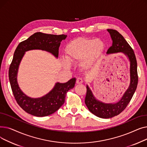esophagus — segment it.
I'll use <instances>...</instances> for the list:
<instances>
[{"instance_id":"1","label":"esophagus","mask_w":147,"mask_h":147,"mask_svg":"<svg viewBox=\"0 0 147 147\" xmlns=\"http://www.w3.org/2000/svg\"><path fill=\"white\" fill-rule=\"evenodd\" d=\"M83 80H82V79H81V78H78L77 79V80H76V83L77 84H81V83H83Z\"/></svg>"}]
</instances>
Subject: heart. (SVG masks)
I'll use <instances>...</instances> for the list:
<instances>
[{
	"instance_id": "1",
	"label": "heart",
	"mask_w": 147,
	"mask_h": 147,
	"mask_svg": "<svg viewBox=\"0 0 147 147\" xmlns=\"http://www.w3.org/2000/svg\"><path fill=\"white\" fill-rule=\"evenodd\" d=\"M104 49V43L99 39L79 38L69 42L65 48L66 57L70 61L82 59V65L88 68L100 56Z\"/></svg>"
}]
</instances>
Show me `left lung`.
I'll use <instances>...</instances> for the list:
<instances>
[{
    "mask_svg": "<svg viewBox=\"0 0 147 147\" xmlns=\"http://www.w3.org/2000/svg\"><path fill=\"white\" fill-rule=\"evenodd\" d=\"M107 30L111 35L113 45L108 49L107 53L122 52L127 55L130 62V83L120 101L114 104H105L97 101L87 86L85 104L92 114L103 119H109L116 116L126 109L135 93L138 82L137 61L133 49L117 30L113 29H108Z\"/></svg>",
    "mask_w": 147,
    "mask_h": 147,
    "instance_id": "left-lung-1",
    "label": "left lung"
}]
</instances>
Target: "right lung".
Returning a JSON list of instances; mask_svg holds the SVG:
<instances>
[{
  "instance_id": "add662e5",
  "label": "right lung",
  "mask_w": 147,
  "mask_h": 147,
  "mask_svg": "<svg viewBox=\"0 0 147 147\" xmlns=\"http://www.w3.org/2000/svg\"><path fill=\"white\" fill-rule=\"evenodd\" d=\"M66 37L64 34L37 32L20 42L14 52L9 68V79L12 93L21 108L34 116H47L57 111L64 103L67 92L74 87L76 79L73 78L65 83H57L49 94L42 98H31L23 94L18 85L17 75L20 61L25 52L32 49L45 50L58 57L61 42Z\"/></svg>"
}]
</instances>
